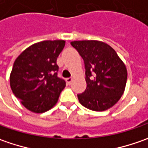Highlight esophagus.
<instances>
[{"label":"esophagus","mask_w":148,"mask_h":148,"mask_svg":"<svg viewBox=\"0 0 148 148\" xmlns=\"http://www.w3.org/2000/svg\"><path fill=\"white\" fill-rule=\"evenodd\" d=\"M66 82L67 83V85H71V82H72V78H71V77L66 78Z\"/></svg>","instance_id":"esophagus-1"}]
</instances>
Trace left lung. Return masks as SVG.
Listing matches in <instances>:
<instances>
[{"mask_svg":"<svg viewBox=\"0 0 148 148\" xmlns=\"http://www.w3.org/2000/svg\"><path fill=\"white\" fill-rule=\"evenodd\" d=\"M71 46L84 61L86 89L77 95L80 103L94 111L114 105L123 94L127 69L116 52L107 43L96 40L73 41Z\"/></svg>","mask_w":148,"mask_h":148,"instance_id":"1","label":"left lung"}]
</instances>
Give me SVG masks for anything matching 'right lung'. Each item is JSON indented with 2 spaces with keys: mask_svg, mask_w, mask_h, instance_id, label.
Segmentation results:
<instances>
[{
  "mask_svg": "<svg viewBox=\"0 0 148 148\" xmlns=\"http://www.w3.org/2000/svg\"><path fill=\"white\" fill-rule=\"evenodd\" d=\"M64 40H45L26 49L15 59L10 77V87L29 110L43 113L56 105L66 82L58 77L57 58Z\"/></svg>",
  "mask_w": 148,
  "mask_h": 148,
  "instance_id": "1",
  "label": "right lung"
}]
</instances>
